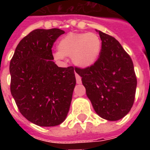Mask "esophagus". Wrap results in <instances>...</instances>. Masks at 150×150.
<instances>
[{"label":"esophagus","instance_id":"esophagus-1","mask_svg":"<svg viewBox=\"0 0 150 150\" xmlns=\"http://www.w3.org/2000/svg\"><path fill=\"white\" fill-rule=\"evenodd\" d=\"M75 78H76V82L78 84H80L82 82V79H81V77L78 75L77 73H75Z\"/></svg>","mask_w":150,"mask_h":150}]
</instances>
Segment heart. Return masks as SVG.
Instances as JSON below:
<instances>
[{"instance_id": "obj_1", "label": "heart", "mask_w": 150, "mask_h": 150, "mask_svg": "<svg viewBox=\"0 0 150 150\" xmlns=\"http://www.w3.org/2000/svg\"><path fill=\"white\" fill-rule=\"evenodd\" d=\"M101 47V39L95 33H70L59 41L58 51L54 57L57 61L63 60L64 57H71L75 65L87 68L96 63Z\"/></svg>"}]
</instances>
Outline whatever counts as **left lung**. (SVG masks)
Wrapping results in <instances>:
<instances>
[{"instance_id":"left-lung-1","label":"left lung","mask_w":150,"mask_h":150,"mask_svg":"<svg viewBox=\"0 0 150 150\" xmlns=\"http://www.w3.org/2000/svg\"><path fill=\"white\" fill-rule=\"evenodd\" d=\"M102 40L99 58L87 68H76L88 98L102 118L117 121L130 111L137 79L129 54L113 36L98 30Z\"/></svg>"}]
</instances>
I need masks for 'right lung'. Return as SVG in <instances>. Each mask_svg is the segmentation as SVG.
Segmentation results:
<instances>
[{"instance_id": "obj_1", "label": "right lung", "mask_w": 150, "mask_h": 150, "mask_svg": "<svg viewBox=\"0 0 150 150\" xmlns=\"http://www.w3.org/2000/svg\"><path fill=\"white\" fill-rule=\"evenodd\" d=\"M60 29H35L18 44L10 61L11 93L32 123L51 127L65 120L76 84L72 66L60 68L52 54Z\"/></svg>"}]
</instances>
